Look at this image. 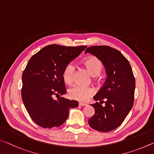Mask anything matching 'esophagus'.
<instances>
[{"label": "esophagus", "instance_id": "esophagus-1", "mask_svg": "<svg viewBox=\"0 0 154 154\" xmlns=\"http://www.w3.org/2000/svg\"><path fill=\"white\" fill-rule=\"evenodd\" d=\"M79 105L80 106H87V103H82V102H79Z\"/></svg>", "mask_w": 154, "mask_h": 154}]
</instances>
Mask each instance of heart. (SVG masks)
<instances>
[{
  "mask_svg": "<svg viewBox=\"0 0 154 154\" xmlns=\"http://www.w3.org/2000/svg\"><path fill=\"white\" fill-rule=\"evenodd\" d=\"M84 66L89 74L93 76H97L103 69V64L98 58L90 57L86 58L82 61ZM75 67L72 63H68L65 66L63 70V79L66 84H72L74 80ZM95 91L91 87H85L80 85H75L68 91L69 97L80 101H85L94 95Z\"/></svg>",
  "mask_w": 154,
  "mask_h": 154,
  "instance_id": "b5f03b06",
  "label": "heart"
}]
</instances>
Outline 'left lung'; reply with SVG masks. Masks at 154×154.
Returning a JSON list of instances; mask_svg holds the SVG:
<instances>
[{
  "label": "left lung",
  "instance_id": "1",
  "mask_svg": "<svg viewBox=\"0 0 154 154\" xmlns=\"http://www.w3.org/2000/svg\"><path fill=\"white\" fill-rule=\"evenodd\" d=\"M89 53L101 60L106 68L107 79L93 99L95 114L88 120L91 128L109 132L121 125L133 106L135 79L129 61L119 51L109 46H92ZM105 103V106L101 104Z\"/></svg>",
  "mask_w": 154,
  "mask_h": 154
}]
</instances>
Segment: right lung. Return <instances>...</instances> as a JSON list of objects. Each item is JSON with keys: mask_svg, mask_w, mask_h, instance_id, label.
I'll return each instance as SVG.
<instances>
[{"mask_svg": "<svg viewBox=\"0 0 154 154\" xmlns=\"http://www.w3.org/2000/svg\"><path fill=\"white\" fill-rule=\"evenodd\" d=\"M86 48L51 45L29 59L22 74L21 93L24 106L36 125L45 128L58 127L66 121L69 109L79 106L77 101L60 97L66 93L62 74L65 66Z\"/></svg>", "mask_w": 154, "mask_h": 154, "instance_id": "1", "label": "right lung"}]
</instances>
